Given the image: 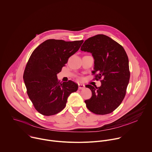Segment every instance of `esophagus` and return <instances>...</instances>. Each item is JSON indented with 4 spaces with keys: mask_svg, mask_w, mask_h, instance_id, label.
I'll return each mask as SVG.
<instances>
[{
    "mask_svg": "<svg viewBox=\"0 0 152 152\" xmlns=\"http://www.w3.org/2000/svg\"><path fill=\"white\" fill-rule=\"evenodd\" d=\"M85 88V86L81 84H78V89L79 90H82Z\"/></svg>",
    "mask_w": 152,
    "mask_h": 152,
    "instance_id": "1",
    "label": "esophagus"
}]
</instances>
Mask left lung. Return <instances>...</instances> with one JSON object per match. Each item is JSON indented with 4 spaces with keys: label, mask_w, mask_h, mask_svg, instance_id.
I'll return each mask as SVG.
<instances>
[{
    "label": "left lung",
    "mask_w": 152,
    "mask_h": 152,
    "mask_svg": "<svg viewBox=\"0 0 152 152\" xmlns=\"http://www.w3.org/2000/svg\"><path fill=\"white\" fill-rule=\"evenodd\" d=\"M81 50L90 52L94 59L95 79L100 80L101 86L86 85L92 93L86 100L89 110L97 115H106L115 110L124 100L130 77L129 61L124 48L103 35L88 38Z\"/></svg>",
    "instance_id": "left-lung-1"
}]
</instances>
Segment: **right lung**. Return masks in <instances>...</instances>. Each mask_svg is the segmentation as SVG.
Segmentation results:
<instances>
[{
    "instance_id": "add662e5",
    "label": "right lung",
    "mask_w": 152,
    "mask_h": 152,
    "mask_svg": "<svg viewBox=\"0 0 152 152\" xmlns=\"http://www.w3.org/2000/svg\"><path fill=\"white\" fill-rule=\"evenodd\" d=\"M83 42L49 39L31 55L23 78L30 99L42 115L50 116L60 112L69 96L78 90V84L71 80L60 83L57 74Z\"/></svg>"
}]
</instances>
